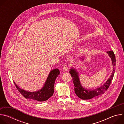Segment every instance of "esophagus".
I'll use <instances>...</instances> for the list:
<instances>
[{
	"instance_id": "obj_1",
	"label": "esophagus",
	"mask_w": 124,
	"mask_h": 124,
	"mask_svg": "<svg viewBox=\"0 0 124 124\" xmlns=\"http://www.w3.org/2000/svg\"><path fill=\"white\" fill-rule=\"evenodd\" d=\"M68 68H69V66L67 65H65L63 67V68L64 71H65V72L67 71L68 70Z\"/></svg>"
}]
</instances>
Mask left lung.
Listing matches in <instances>:
<instances>
[{
  "mask_svg": "<svg viewBox=\"0 0 124 124\" xmlns=\"http://www.w3.org/2000/svg\"><path fill=\"white\" fill-rule=\"evenodd\" d=\"M109 56L111 58L112 65L115 66L116 65V59L114 52L112 50L107 51ZM83 60V58H82ZM115 69L113 68L112 75L103 85L100 87L96 88L95 90H88L84 88L81 85L79 76L78 72L75 69L71 68L70 70V74L72 77L73 83L75 86V92L77 96L82 100H90L94 97L103 94L109 88L111 82L114 77Z\"/></svg>",
  "mask_w": 124,
  "mask_h": 124,
  "instance_id": "obj_1",
  "label": "left lung"
}]
</instances>
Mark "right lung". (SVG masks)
Masks as SVG:
<instances>
[{"mask_svg": "<svg viewBox=\"0 0 124 124\" xmlns=\"http://www.w3.org/2000/svg\"><path fill=\"white\" fill-rule=\"evenodd\" d=\"M60 74L58 69L51 70L41 89L36 92H28L19 88L14 81L17 89L26 99H30L38 101H44L50 98L54 93V85L55 80Z\"/></svg>", "mask_w": 124, "mask_h": 124, "instance_id": "add662e5", "label": "right lung"}]
</instances>
